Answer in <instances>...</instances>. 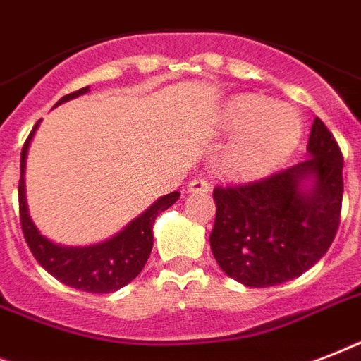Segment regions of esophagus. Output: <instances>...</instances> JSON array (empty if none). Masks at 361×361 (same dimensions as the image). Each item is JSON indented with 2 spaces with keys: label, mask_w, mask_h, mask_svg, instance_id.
<instances>
[{
  "label": "esophagus",
  "mask_w": 361,
  "mask_h": 361,
  "mask_svg": "<svg viewBox=\"0 0 361 361\" xmlns=\"http://www.w3.org/2000/svg\"><path fill=\"white\" fill-rule=\"evenodd\" d=\"M212 187H209V181L204 180V178H195V180L189 181L187 185V191L189 192H208Z\"/></svg>",
  "instance_id": "1"
}]
</instances>
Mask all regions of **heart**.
Listing matches in <instances>:
<instances>
[{
  "mask_svg": "<svg viewBox=\"0 0 361 361\" xmlns=\"http://www.w3.org/2000/svg\"><path fill=\"white\" fill-rule=\"evenodd\" d=\"M223 127L238 136L221 153L219 170L238 180L274 170L302 138V120L296 110L257 95L232 99L223 114Z\"/></svg>",
  "mask_w": 361,
  "mask_h": 361,
  "instance_id": "b5f03b06",
  "label": "heart"
}]
</instances>
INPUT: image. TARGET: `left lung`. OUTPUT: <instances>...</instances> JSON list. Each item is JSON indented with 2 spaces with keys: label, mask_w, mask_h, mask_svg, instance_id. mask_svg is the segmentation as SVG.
<instances>
[{
  "label": "left lung",
  "mask_w": 361,
  "mask_h": 361,
  "mask_svg": "<svg viewBox=\"0 0 361 361\" xmlns=\"http://www.w3.org/2000/svg\"><path fill=\"white\" fill-rule=\"evenodd\" d=\"M307 155L274 174L217 185L209 245L228 277L255 288L300 277L330 249L341 221L343 153L314 118ZM305 180H313L311 188Z\"/></svg>",
  "instance_id": "8db88e82"
}]
</instances>
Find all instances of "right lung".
Here are the masks:
<instances>
[{
	"mask_svg": "<svg viewBox=\"0 0 361 361\" xmlns=\"http://www.w3.org/2000/svg\"><path fill=\"white\" fill-rule=\"evenodd\" d=\"M87 87H82L78 92L59 99V103H65L69 99H75L82 93H86ZM33 130L27 136L20 155V181H18V208H20V225L24 232L25 243L33 252V257L48 274L61 281L63 285H69L78 290L92 292V294H109L114 292L127 283L135 279L140 274L144 264L149 258L153 247V223L157 215L164 209H169L172 204L180 198V192L174 191L164 195L157 202L152 204L142 215L135 221H130L123 231L112 240L103 241L99 245L92 247H61L41 236L35 225L31 223L25 206V189H24V169L25 153L30 147V140L35 133Z\"/></svg>",
	"mask_w": 361,
	"mask_h": 361,
	"instance_id": "add662e5",
	"label": "right lung"
}]
</instances>
